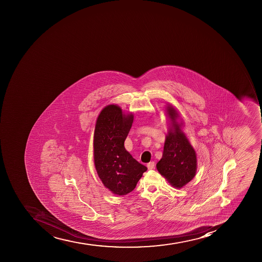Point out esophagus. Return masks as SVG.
Returning <instances> with one entry per match:
<instances>
[{"mask_svg":"<svg viewBox=\"0 0 262 262\" xmlns=\"http://www.w3.org/2000/svg\"><path fill=\"white\" fill-rule=\"evenodd\" d=\"M146 167L148 168L149 170H151L155 167V162H150L149 163H147L146 165Z\"/></svg>","mask_w":262,"mask_h":262,"instance_id":"obj_1","label":"esophagus"}]
</instances>
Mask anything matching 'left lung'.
<instances>
[{
    "label": "left lung",
    "mask_w": 262,
    "mask_h": 262,
    "mask_svg": "<svg viewBox=\"0 0 262 262\" xmlns=\"http://www.w3.org/2000/svg\"><path fill=\"white\" fill-rule=\"evenodd\" d=\"M171 125L166 136L162 158L157 163V169L174 188H181L194 178L197 170L196 152L182 125L177 122L179 114L171 105L167 107Z\"/></svg>",
    "instance_id": "obj_1"
}]
</instances>
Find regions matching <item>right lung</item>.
I'll use <instances>...</instances> for the list:
<instances>
[{
  "mask_svg": "<svg viewBox=\"0 0 262 262\" xmlns=\"http://www.w3.org/2000/svg\"><path fill=\"white\" fill-rule=\"evenodd\" d=\"M132 113L109 104L98 116L94 133V161L98 176L114 194H127L134 190L146 167L125 150L124 142L133 123Z\"/></svg>",
  "mask_w": 262,
  "mask_h": 262,
  "instance_id": "obj_1",
  "label": "right lung"
}]
</instances>
